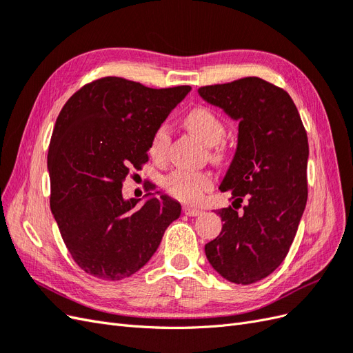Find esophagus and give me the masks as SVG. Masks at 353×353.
I'll use <instances>...</instances> for the list:
<instances>
[{"label":"esophagus","mask_w":353,"mask_h":353,"mask_svg":"<svg viewBox=\"0 0 353 353\" xmlns=\"http://www.w3.org/2000/svg\"><path fill=\"white\" fill-rule=\"evenodd\" d=\"M184 213L187 216H199L200 213H201V210L200 209H197V208H190V206H184Z\"/></svg>","instance_id":"1"}]
</instances>
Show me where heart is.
<instances>
[{
	"mask_svg": "<svg viewBox=\"0 0 353 353\" xmlns=\"http://www.w3.org/2000/svg\"><path fill=\"white\" fill-rule=\"evenodd\" d=\"M184 125L203 144L215 148V156H221L222 148H219V143L225 137V125L216 113L208 108H196L187 113ZM169 141V128L163 123L159 125L150 138L148 153L154 159H162L166 154ZM163 185L172 197L185 203H197L201 200L203 193L212 187V176L200 170L175 169L163 179Z\"/></svg>",
	"mask_w": 353,
	"mask_h": 353,
	"instance_id": "1",
	"label": "heart"
}]
</instances>
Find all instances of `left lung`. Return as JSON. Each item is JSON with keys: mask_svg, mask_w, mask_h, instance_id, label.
Wrapping results in <instances>:
<instances>
[{"mask_svg": "<svg viewBox=\"0 0 353 353\" xmlns=\"http://www.w3.org/2000/svg\"><path fill=\"white\" fill-rule=\"evenodd\" d=\"M206 103L239 122L237 148L219 190L243 213L218 209L219 236L205 245L219 275L253 284L274 272L288 253L307 199V137L301 114L284 90L249 77L197 90ZM234 206V205H232Z\"/></svg>", "mask_w": 353, "mask_h": 353, "instance_id": "left-lung-1", "label": "left lung"}]
</instances>
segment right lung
I'll return each mask as SVG.
<instances>
[{"label": "right lung", "instance_id": "obj_1", "mask_svg": "<svg viewBox=\"0 0 353 353\" xmlns=\"http://www.w3.org/2000/svg\"><path fill=\"white\" fill-rule=\"evenodd\" d=\"M191 87L153 90L108 77L74 92L57 117L48 148L50 206L81 268L104 281L126 279L150 261L181 205L168 194L123 199L132 166L147 162L153 131ZM159 194L161 197L157 198Z\"/></svg>", "mask_w": 353, "mask_h": 353}]
</instances>
